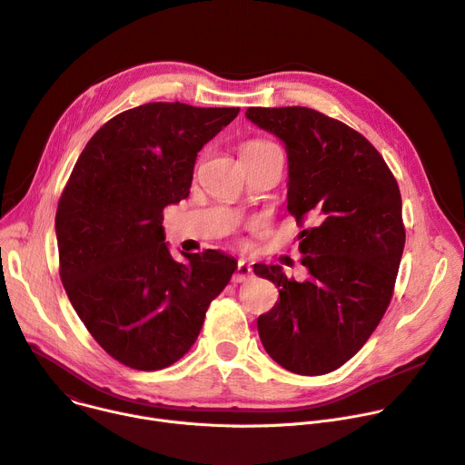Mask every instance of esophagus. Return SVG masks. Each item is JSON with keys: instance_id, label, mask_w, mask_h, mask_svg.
<instances>
[{"instance_id": "obj_1", "label": "esophagus", "mask_w": 465, "mask_h": 465, "mask_svg": "<svg viewBox=\"0 0 465 465\" xmlns=\"http://www.w3.org/2000/svg\"><path fill=\"white\" fill-rule=\"evenodd\" d=\"M250 278H252V267H250L246 262L239 260L237 271H235V274H233V283H242V282H246V280H250Z\"/></svg>"}]
</instances>
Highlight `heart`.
Segmentation results:
<instances>
[{"mask_svg":"<svg viewBox=\"0 0 465 465\" xmlns=\"http://www.w3.org/2000/svg\"><path fill=\"white\" fill-rule=\"evenodd\" d=\"M276 148L272 143H267V141H248L242 144L241 148V155L242 157H252V155H258V153H263L267 150H272Z\"/></svg>","mask_w":465,"mask_h":465,"instance_id":"heart-1","label":"heart"}]
</instances>
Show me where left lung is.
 I'll return each instance as SVG.
<instances>
[{
    "label": "left lung",
    "instance_id": "1",
    "mask_svg": "<svg viewBox=\"0 0 465 465\" xmlns=\"http://www.w3.org/2000/svg\"><path fill=\"white\" fill-rule=\"evenodd\" d=\"M246 118L287 152V211L308 278L254 265L280 292L258 317L260 340L283 369L317 376L349 361L384 317L404 250L402 200L384 157L347 124L308 107H248Z\"/></svg>",
    "mask_w": 465,
    "mask_h": 465
}]
</instances>
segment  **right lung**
Wrapping results in <instances>:
<instances>
[{
    "instance_id": "add662e5",
    "label": "right lung",
    "mask_w": 465,
    "mask_h": 465,
    "mask_svg": "<svg viewBox=\"0 0 465 465\" xmlns=\"http://www.w3.org/2000/svg\"><path fill=\"white\" fill-rule=\"evenodd\" d=\"M239 107L144 104L111 118L81 152L61 194L55 233L68 299L120 363L178 361L237 262L219 250L173 258L163 209L189 196L198 152Z\"/></svg>"
}]
</instances>
